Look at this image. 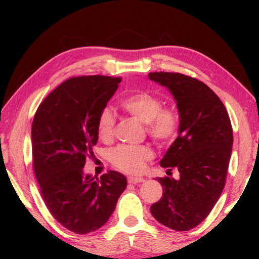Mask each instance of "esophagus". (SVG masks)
<instances>
[{
    "label": "esophagus",
    "instance_id": "34e87169",
    "mask_svg": "<svg viewBox=\"0 0 259 259\" xmlns=\"http://www.w3.org/2000/svg\"><path fill=\"white\" fill-rule=\"evenodd\" d=\"M145 179L144 178H140V177H128V182L130 184H138V183H143Z\"/></svg>",
    "mask_w": 259,
    "mask_h": 259
}]
</instances>
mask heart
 Here are the masks:
<instances>
[{
	"label": "heart",
	"mask_w": 259,
	"mask_h": 259,
	"mask_svg": "<svg viewBox=\"0 0 259 259\" xmlns=\"http://www.w3.org/2000/svg\"><path fill=\"white\" fill-rule=\"evenodd\" d=\"M121 107L135 119L145 123L146 133L155 143L166 145L176 139L179 131V115L172 107H163L161 98L148 91H137L120 100ZM116 119L111 109L105 108L98 117V136L104 142L111 140L115 133ZM152 157L146 146L120 145L109 153L111 163L121 171L138 174Z\"/></svg>",
	"instance_id": "b5f03b06"
}]
</instances>
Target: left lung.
Here are the masks:
<instances>
[{"instance_id":"8db88e82","label":"left lung","mask_w":259,"mask_h":259,"mask_svg":"<svg viewBox=\"0 0 259 259\" xmlns=\"http://www.w3.org/2000/svg\"><path fill=\"white\" fill-rule=\"evenodd\" d=\"M148 78L172 94L179 112V135L160 164L179 178L161 177L163 194L151 205L157 222L175 231H188L202 223L224 190L233 145V130L224 104L194 77L154 72ZM168 171V172H169Z\"/></svg>"}]
</instances>
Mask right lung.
I'll return each mask as SVG.
<instances>
[{
    "mask_svg": "<svg viewBox=\"0 0 259 259\" xmlns=\"http://www.w3.org/2000/svg\"><path fill=\"white\" fill-rule=\"evenodd\" d=\"M121 77L75 76L47 96L34 115L32 154L43 201L57 222L76 234L102 227L126 187L123 175L109 170L84 175L87 156L98 142V117Z\"/></svg>",
    "mask_w": 259,
    "mask_h": 259,
    "instance_id": "add662e5",
    "label": "right lung"
}]
</instances>
